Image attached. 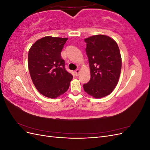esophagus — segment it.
I'll return each instance as SVG.
<instances>
[{
    "label": "esophagus",
    "mask_w": 150,
    "mask_h": 150,
    "mask_svg": "<svg viewBox=\"0 0 150 150\" xmlns=\"http://www.w3.org/2000/svg\"><path fill=\"white\" fill-rule=\"evenodd\" d=\"M79 73H80V70H79V69H77V70H76V71H75V74H76V76H79Z\"/></svg>",
    "instance_id": "obj_1"
}]
</instances>
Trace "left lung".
<instances>
[{"label": "left lung", "mask_w": 150, "mask_h": 150, "mask_svg": "<svg viewBox=\"0 0 150 150\" xmlns=\"http://www.w3.org/2000/svg\"><path fill=\"white\" fill-rule=\"evenodd\" d=\"M88 57L91 79L84 90L94 98L111 94L119 81L121 70L120 49L114 39L98 34L84 39Z\"/></svg>", "instance_id": "left-lung-1"}]
</instances>
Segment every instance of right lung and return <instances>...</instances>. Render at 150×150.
<instances>
[{
    "instance_id": "obj_1",
    "label": "right lung",
    "mask_w": 150,
    "mask_h": 150,
    "mask_svg": "<svg viewBox=\"0 0 150 150\" xmlns=\"http://www.w3.org/2000/svg\"><path fill=\"white\" fill-rule=\"evenodd\" d=\"M68 38L46 36L38 40L28 53V67L35 88L43 96L57 98L69 89L73 76L65 69L61 51Z\"/></svg>"
}]
</instances>
